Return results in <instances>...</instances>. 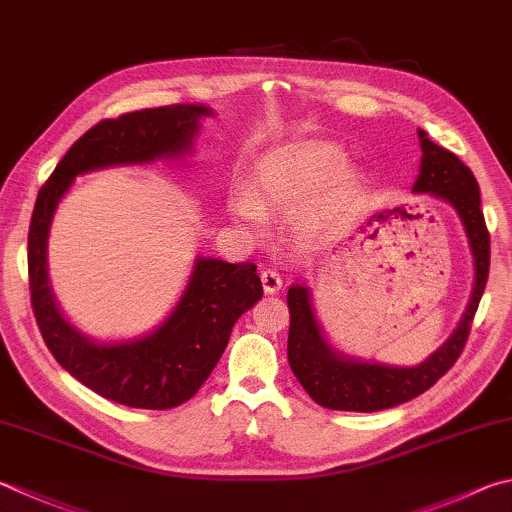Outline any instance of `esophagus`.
Masks as SVG:
<instances>
[{"instance_id": "esophagus-1", "label": "esophagus", "mask_w": 512, "mask_h": 512, "mask_svg": "<svg viewBox=\"0 0 512 512\" xmlns=\"http://www.w3.org/2000/svg\"><path fill=\"white\" fill-rule=\"evenodd\" d=\"M262 286L266 293H277L282 291V275L275 271V268H266V271H262Z\"/></svg>"}]
</instances>
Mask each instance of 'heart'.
Segmentation results:
<instances>
[{"instance_id":"heart-1","label":"heart","mask_w":512,"mask_h":512,"mask_svg":"<svg viewBox=\"0 0 512 512\" xmlns=\"http://www.w3.org/2000/svg\"><path fill=\"white\" fill-rule=\"evenodd\" d=\"M347 165V154L331 143H300L286 145L264 156L250 183V199L235 197L230 210L250 228L262 226V215L300 208L302 203L327 185ZM356 174H340L318 206L311 212V221L318 226L329 224L333 212L356 190Z\"/></svg>"}]
</instances>
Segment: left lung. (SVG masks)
I'll list each match as a JSON object with an SVG mask.
<instances>
[{"mask_svg": "<svg viewBox=\"0 0 512 512\" xmlns=\"http://www.w3.org/2000/svg\"><path fill=\"white\" fill-rule=\"evenodd\" d=\"M423 161L414 192H430L450 201L466 226L472 257H475V288L461 324L441 349L416 367H387L376 362L342 358L324 342L311 309L309 288L293 284L286 302L291 313L288 324V365L315 403L329 410L378 412L412 401L448 374L466 347L472 320L479 309L490 268V235L481 212V197L475 174L445 147L432 143L418 129Z\"/></svg>", "mask_w": 512, "mask_h": 512, "instance_id": "obj_1", "label": "left lung"}]
</instances>
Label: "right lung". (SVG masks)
<instances>
[{"label": "right lung", "mask_w": 512, "mask_h": 512, "mask_svg": "<svg viewBox=\"0 0 512 512\" xmlns=\"http://www.w3.org/2000/svg\"><path fill=\"white\" fill-rule=\"evenodd\" d=\"M208 107L167 105L100 120L82 134L37 194L29 228V288L37 327L53 358L109 401L170 410L199 392L224 353L232 324L264 295L257 266L199 257L183 297L159 329L132 342L98 345L62 318L46 280L53 212L78 174L152 163L190 150Z\"/></svg>", "instance_id": "1"}]
</instances>
